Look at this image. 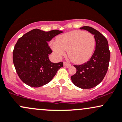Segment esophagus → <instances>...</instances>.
I'll return each instance as SVG.
<instances>
[{"label":"esophagus","mask_w":122,"mask_h":122,"mask_svg":"<svg viewBox=\"0 0 122 122\" xmlns=\"http://www.w3.org/2000/svg\"><path fill=\"white\" fill-rule=\"evenodd\" d=\"M64 65L65 66H66V67H67V68L70 67V66H71V65L70 64L68 63V62H64Z\"/></svg>","instance_id":"obj_1"}]
</instances>
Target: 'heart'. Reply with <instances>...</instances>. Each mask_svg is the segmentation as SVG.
<instances>
[{"mask_svg":"<svg viewBox=\"0 0 122 122\" xmlns=\"http://www.w3.org/2000/svg\"><path fill=\"white\" fill-rule=\"evenodd\" d=\"M95 44V38L91 33L75 30L59 36L52 44V49L58 58L68 50V56L73 62L82 64L92 57Z\"/></svg>","mask_w":122,"mask_h":122,"instance_id":"obj_1","label":"heart"}]
</instances>
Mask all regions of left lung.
<instances>
[{"label":"left lung","instance_id":"1","mask_svg":"<svg viewBox=\"0 0 122 122\" xmlns=\"http://www.w3.org/2000/svg\"><path fill=\"white\" fill-rule=\"evenodd\" d=\"M94 35L96 47L90 60L81 65H74L76 72L71 76L73 84L82 89H91L102 81L106 75L110 61V51L108 42L98 30L91 27L80 28Z\"/></svg>","mask_w":122,"mask_h":122}]
</instances>
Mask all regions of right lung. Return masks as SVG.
<instances>
[{"instance_id": "right-lung-1", "label": "right lung", "mask_w": 122, "mask_h": 122, "mask_svg": "<svg viewBox=\"0 0 122 122\" xmlns=\"http://www.w3.org/2000/svg\"><path fill=\"white\" fill-rule=\"evenodd\" d=\"M63 31H44L33 29L18 40L13 51V61L20 79L31 87L48 84L63 66V62L53 63L48 55L52 52L48 42Z\"/></svg>"}]
</instances>
